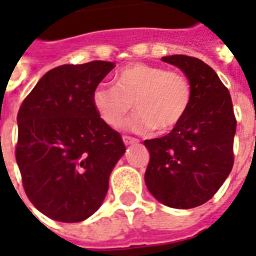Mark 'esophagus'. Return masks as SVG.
Masks as SVG:
<instances>
[{
  "instance_id": "1",
  "label": "esophagus",
  "mask_w": 256,
  "mask_h": 256,
  "mask_svg": "<svg viewBox=\"0 0 256 256\" xmlns=\"http://www.w3.org/2000/svg\"><path fill=\"white\" fill-rule=\"evenodd\" d=\"M123 142L126 145H132V144H137L138 140L134 138V137H130V136H123Z\"/></svg>"
}]
</instances>
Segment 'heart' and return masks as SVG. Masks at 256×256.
Listing matches in <instances>:
<instances>
[{
    "label": "heart",
    "instance_id": "1",
    "mask_svg": "<svg viewBox=\"0 0 256 256\" xmlns=\"http://www.w3.org/2000/svg\"><path fill=\"white\" fill-rule=\"evenodd\" d=\"M93 106L110 128H120L128 112L137 110L128 128L138 133L156 128L170 132L182 122L192 102V84L184 74L145 63H133L115 76V88L98 84Z\"/></svg>",
    "mask_w": 256,
    "mask_h": 256
}]
</instances>
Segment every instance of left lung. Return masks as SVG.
I'll use <instances>...</instances> for the list:
<instances>
[{
    "mask_svg": "<svg viewBox=\"0 0 256 256\" xmlns=\"http://www.w3.org/2000/svg\"><path fill=\"white\" fill-rule=\"evenodd\" d=\"M162 62L186 75L192 102L177 128L144 141L150 154L145 184L164 206L193 208L208 202L230 174L236 116L229 90L208 64L185 54Z\"/></svg>",
    "mask_w": 256,
    "mask_h": 256,
    "instance_id": "1",
    "label": "left lung"
}]
</instances>
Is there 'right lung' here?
Masks as SVG:
<instances>
[{
	"label": "right lung",
	"mask_w": 256,
	"mask_h": 256,
	"mask_svg": "<svg viewBox=\"0 0 256 256\" xmlns=\"http://www.w3.org/2000/svg\"><path fill=\"white\" fill-rule=\"evenodd\" d=\"M115 64H64L48 71L18 112L16 162L27 198L49 218L80 222L106 198L126 150L93 106V90Z\"/></svg>",
	"instance_id": "1"
}]
</instances>
